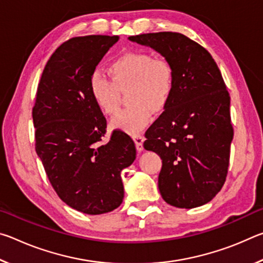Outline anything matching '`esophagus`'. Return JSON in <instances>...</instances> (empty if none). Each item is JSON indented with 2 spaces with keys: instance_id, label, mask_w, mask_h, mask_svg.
<instances>
[{
  "instance_id": "esophagus-1",
  "label": "esophagus",
  "mask_w": 263,
  "mask_h": 263,
  "mask_svg": "<svg viewBox=\"0 0 263 263\" xmlns=\"http://www.w3.org/2000/svg\"><path fill=\"white\" fill-rule=\"evenodd\" d=\"M133 140L136 142V147L138 152H141L142 149H144V146H142V142H144L145 138L140 136V135H135L133 136Z\"/></svg>"
}]
</instances>
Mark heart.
I'll list each match as a JSON object with an SVG mask.
<instances>
[{
  "label": "heart",
  "instance_id": "heart-1",
  "mask_svg": "<svg viewBox=\"0 0 263 263\" xmlns=\"http://www.w3.org/2000/svg\"><path fill=\"white\" fill-rule=\"evenodd\" d=\"M111 79L96 72L89 79V91L105 115L114 116L119 108L118 89L130 86V106L118 114L112 126L128 133L140 132L151 121L153 111H161L174 91L175 74L171 62L145 52H130L109 66Z\"/></svg>",
  "mask_w": 263,
  "mask_h": 263
}]
</instances>
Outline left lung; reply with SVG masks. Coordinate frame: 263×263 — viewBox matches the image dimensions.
Instances as JSON below:
<instances>
[{"instance_id": "obj_1", "label": "left lung", "mask_w": 263, "mask_h": 263, "mask_svg": "<svg viewBox=\"0 0 263 263\" xmlns=\"http://www.w3.org/2000/svg\"><path fill=\"white\" fill-rule=\"evenodd\" d=\"M128 41L153 48L174 68L172 99L145 133V149L162 160L160 194L176 208L204 205L225 183L233 139L220 70L210 53L184 34L145 33Z\"/></svg>"}]
</instances>
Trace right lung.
Listing matches in <instances>:
<instances>
[{
	"label": "right lung",
	"instance_id": "add662e5",
	"mask_svg": "<svg viewBox=\"0 0 263 263\" xmlns=\"http://www.w3.org/2000/svg\"><path fill=\"white\" fill-rule=\"evenodd\" d=\"M118 35H86L57 48L43 70L32 109L35 152L67 205L87 215L117 209L124 198L121 173L136 159L135 142L114 131L89 91L96 66Z\"/></svg>",
	"mask_w": 263,
	"mask_h": 263
}]
</instances>
